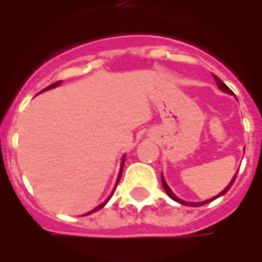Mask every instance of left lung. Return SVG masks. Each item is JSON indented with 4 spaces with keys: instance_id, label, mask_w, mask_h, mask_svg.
Segmentation results:
<instances>
[{
    "instance_id": "1",
    "label": "left lung",
    "mask_w": 262,
    "mask_h": 262,
    "mask_svg": "<svg viewBox=\"0 0 262 262\" xmlns=\"http://www.w3.org/2000/svg\"><path fill=\"white\" fill-rule=\"evenodd\" d=\"M213 77H214V80H216V82H217V85H219V88H220V90H222V91L227 92V94H233V91H231V90H230V88H229V86L226 85V84H225V82H223V81L220 80V78H219V77H217V75H214V74H213ZM236 177H237V174H236V176H234V178L231 180L230 184H229V185H227V187L225 188V191H222V192H220L219 195H217V196L212 198V199H208V201H205V202H191V203H189V202H185V201H182V199H180V198L176 196V195H174V192H172V191H171L170 188H168V185H167V182L164 181V178H163V176H161V182H163V187H164V191H165V192H167V195H168V196H170L171 199H174L176 202L182 203V205H189V206H201V205H206V203H209V202H212V201H214L216 198H219V196H222V195H225V193L227 192L229 189H230L231 185H233V182H234V180H236Z\"/></svg>"
}]
</instances>
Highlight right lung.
Returning <instances> with one entry per match:
<instances>
[{
  "label": "right lung",
  "instance_id": "obj_1",
  "mask_svg": "<svg viewBox=\"0 0 262 262\" xmlns=\"http://www.w3.org/2000/svg\"><path fill=\"white\" fill-rule=\"evenodd\" d=\"M59 84H60V81H57V82H53V84H52V85L46 86V88H45V90H50V88H54V86H57V85H59ZM45 90H43V91H45ZM123 164H125V161H123V163H122V168H120V172H119V177H118V181H116V185H118V184H119L120 176H122V170H123ZM109 199H111V198H108V199H106V201H105V202L101 203V205H99V206H97V208L94 209V210H91V212H88V213H85V214H91V213H94V212H97V210H99V209H102L103 206H105V205H106V202H108Z\"/></svg>",
  "mask_w": 262,
  "mask_h": 262
}]
</instances>
